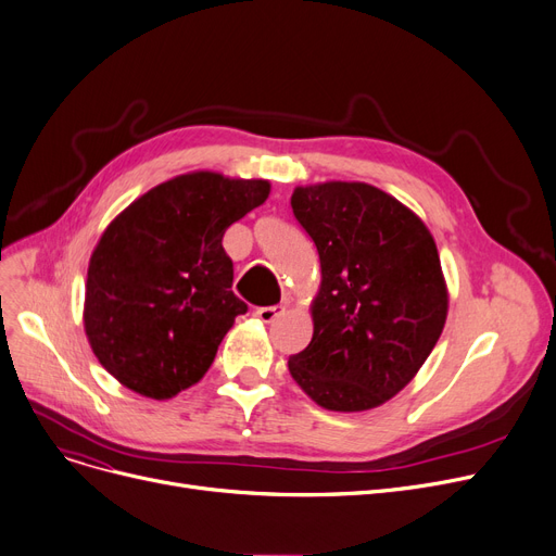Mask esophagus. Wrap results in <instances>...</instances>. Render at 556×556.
<instances>
[{
    "label": "esophagus",
    "instance_id": "34e87169",
    "mask_svg": "<svg viewBox=\"0 0 556 556\" xmlns=\"http://www.w3.org/2000/svg\"><path fill=\"white\" fill-rule=\"evenodd\" d=\"M286 308L281 306V304H275V306H261V308H256V313L254 316L261 320V323H275L281 313H283Z\"/></svg>",
    "mask_w": 556,
    "mask_h": 556
}]
</instances>
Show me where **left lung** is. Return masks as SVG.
Masks as SVG:
<instances>
[{"label":"left lung","instance_id":"8db88e82","mask_svg":"<svg viewBox=\"0 0 556 556\" xmlns=\"http://www.w3.org/2000/svg\"><path fill=\"white\" fill-rule=\"evenodd\" d=\"M291 206L320 254L311 343L288 358L329 412H368L412 381L447 318V283L418 215L364 181L298 186Z\"/></svg>","mask_w":556,"mask_h":556}]
</instances>
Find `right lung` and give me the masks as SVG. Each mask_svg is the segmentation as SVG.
<instances>
[{
  "label": "right lung",
  "mask_w": 556,
  "mask_h": 556,
  "mask_svg": "<svg viewBox=\"0 0 556 556\" xmlns=\"http://www.w3.org/2000/svg\"><path fill=\"white\" fill-rule=\"evenodd\" d=\"M270 195V181L198 170L167 179L117 213L94 245L84 329L129 391L170 400L198 383L236 316L225 231Z\"/></svg>",
  "instance_id": "1"
}]
</instances>
